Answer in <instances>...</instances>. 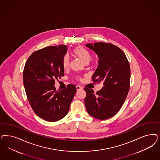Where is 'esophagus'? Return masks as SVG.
Segmentation results:
<instances>
[{"label": "esophagus", "mask_w": 160, "mask_h": 160, "mask_svg": "<svg viewBox=\"0 0 160 160\" xmlns=\"http://www.w3.org/2000/svg\"><path fill=\"white\" fill-rule=\"evenodd\" d=\"M76 88H77V91H79V90H81V89H82V87H80L79 85H77V87H76Z\"/></svg>", "instance_id": "esophagus-1"}]
</instances>
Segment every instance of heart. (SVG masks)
<instances>
[{
  "mask_svg": "<svg viewBox=\"0 0 160 160\" xmlns=\"http://www.w3.org/2000/svg\"><path fill=\"white\" fill-rule=\"evenodd\" d=\"M72 53L75 56L81 59L85 63H88L92 58L90 52L82 47H75L72 50ZM62 66L65 69H67L69 66V58L67 55H65L63 58ZM77 79L81 80V78L79 77H77Z\"/></svg>",
  "mask_w": 160,
  "mask_h": 160,
  "instance_id": "b5f03b06",
  "label": "heart"
}]
</instances>
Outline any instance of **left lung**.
Masks as SVG:
<instances>
[{
	"label": "left lung",
	"instance_id": "left-lung-1",
	"mask_svg": "<svg viewBox=\"0 0 160 160\" xmlns=\"http://www.w3.org/2000/svg\"><path fill=\"white\" fill-rule=\"evenodd\" d=\"M99 58L98 67L92 76L93 82H102L103 87L94 92L85 88L84 102L88 113L98 119H107L118 112L130 88L131 71L125 54L112 43L97 42L86 45Z\"/></svg>",
	"mask_w": 160,
	"mask_h": 160
}]
</instances>
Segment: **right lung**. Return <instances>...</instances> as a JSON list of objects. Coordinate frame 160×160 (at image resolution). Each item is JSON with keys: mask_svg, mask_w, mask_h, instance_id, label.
<instances>
[{"mask_svg": "<svg viewBox=\"0 0 160 160\" xmlns=\"http://www.w3.org/2000/svg\"><path fill=\"white\" fill-rule=\"evenodd\" d=\"M65 45L51 46L34 52L26 61L23 85L31 107L42 119L55 122L65 117L77 91L73 84L57 91L55 80L64 76L62 59L67 52Z\"/></svg>", "mask_w": 160, "mask_h": 160, "instance_id": "add662e5", "label": "right lung"}]
</instances>
